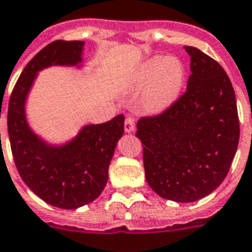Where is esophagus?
Here are the masks:
<instances>
[{
	"mask_svg": "<svg viewBox=\"0 0 252 252\" xmlns=\"http://www.w3.org/2000/svg\"><path fill=\"white\" fill-rule=\"evenodd\" d=\"M124 131L126 133H131V132L135 131V119L131 116L126 117V123H124Z\"/></svg>",
	"mask_w": 252,
	"mask_h": 252,
	"instance_id": "34e87169",
	"label": "esophagus"
}]
</instances>
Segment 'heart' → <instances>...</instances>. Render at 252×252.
<instances>
[{
	"label": "heart",
	"instance_id": "1",
	"mask_svg": "<svg viewBox=\"0 0 252 252\" xmlns=\"http://www.w3.org/2000/svg\"><path fill=\"white\" fill-rule=\"evenodd\" d=\"M186 69L176 57H154L143 64L133 77L136 89H147L145 105L152 111L168 108L183 88Z\"/></svg>",
	"mask_w": 252,
	"mask_h": 252
}]
</instances>
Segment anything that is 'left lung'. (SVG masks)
Wrapping results in <instances>:
<instances>
[{"label": "left lung", "mask_w": 252, "mask_h": 252, "mask_svg": "<svg viewBox=\"0 0 252 252\" xmlns=\"http://www.w3.org/2000/svg\"><path fill=\"white\" fill-rule=\"evenodd\" d=\"M187 91L156 116L141 117L145 179L163 199L196 202L221 184L239 143L235 92L219 63L193 46Z\"/></svg>", "instance_id": "8db88e82"}]
</instances>
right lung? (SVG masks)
<instances>
[{"label":"right lung","mask_w":252,"mask_h":252,"mask_svg":"<svg viewBox=\"0 0 252 252\" xmlns=\"http://www.w3.org/2000/svg\"><path fill=\"white\" fill-rule=\"evenodd\" d=\"M83 48L84 41L57 40L41 49L17 80L7 108L9 140L20 176L44 202L65 210L85 206L102 192L112 156L124 133V115L83 126L66 144L50 145L31 129L25 102L40 70L52 65L80 66Z\"/></svg>","instance_id":"add662e5"}]
</instances>
